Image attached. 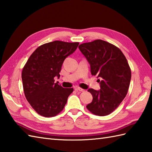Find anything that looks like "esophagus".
<instances>
[{
    "instance_id": "obj_1",
    "label": "esophagus",
    "mask_w": 152,
    "mask_h": 152,
    "mask_svg": "<svg viewBox=\"0 0 152 152\" xmlns=\"http://www.w3.org/2000/svg\"><path fill=\"white\" fill-rule=\"evenodd\" d=\"M76 89H77V91H80V92L85 91V89H82V88H77Z\"/></svg>"
}]
</instances>
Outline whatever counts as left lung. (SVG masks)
Masks as SVG:
<instances>
[{"instance_id": "left-lung-1", "label": "left lung", "mask_w": 152, "mask_h": 152, "mask_svg": "<svg viewBox=\"0 0 152 152\" xmlns=\"http://www.w3.org/2000/svg\"><path fill=\"white\" fill-rule=\"evenodd\" d=\"M79 49L91 66L93 76H97L101 89H88L93 101L86 106L92 114L107 115L114 111L125 97L131 78L127 60L119 48L102 40L83 43Z\"/></svg>"}]
</instances>
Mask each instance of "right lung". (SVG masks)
<instances>
[{"label": "right lung", "mask_w": 152, "mask_h": 152, "mask_svg": "<svg viewBox=\"0 0 152 152\" xmlns=\"http://www.w3.org/2000/svg\"><path fill=\"white\" fill-rule=\"evenodd\" d=\"M79 42L56 40L38 47L23 69L25 96L35 111L44 117H53L63 110L73 88L55 83L59 78L66 57L76 50Z\"/></svg>", "instance_id": "right-lung-1"}]
</instances>
